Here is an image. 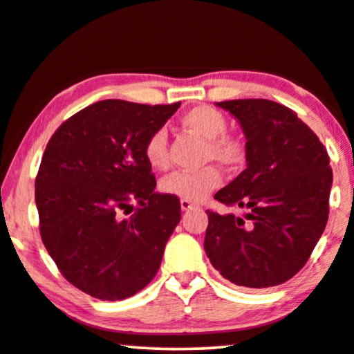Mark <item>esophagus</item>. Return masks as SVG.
<instances>
[{
  "label": "esophagus",
  "instance_id": "obj_1",
  "mask_svg": "<svg viewBox=\"0 0 354 354\" xmlns=\"http://www.w3.org/2000/svg\"><path fill=\"white\" fill-rule=\"evenodd\" d=\"M192 207H196L194 204H192L191 201H186V199H181V209L183 210H189L192 209Z\"/></svg>",
  "mask_w": 354,
  "mask_h": 354
}]
</instances>
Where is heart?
Here are the masks:
<instances>
[{
	"label": "heart",
	"instance_id": "b5f03b06",
	"mask_svg": "<svg viewBox=\"0 0 354 354\" xmlns=\"http://www.w3.org/2000/svg\"><path fill=\"white\" fill-rule=\"evenodd\" d=\"M183 129L199 136L205 140L204 162H216L225 167H238L244 163L248 155L246 142L236 134L226 133V116L212 106H196L180 118ZM144 157L150 167L163 169L169 165L167 136L163 131H153L145 140ZM223 181L221 171L215 165L196 169V171H174L163 178L160 189L165 194L180 197L191 202L204 201L212 191Z\"/></svg>",
	"mask_w": 354,
	"mask_h": 354
}]
</instances>
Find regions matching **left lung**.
I'll return each mask as SVG.
<instances>
[{
	"label": "left lung",
	"instance_id": "1",
	"mask_svg": "<svg viewBox=\"0 0 354 354\" xmlns=\"http://www.w3.org/2000/svg\"><path fill=\"white\" fill-rule=\"evenodd\" d=\"M241 122L248 168L214 196L243 216L207 210L204 249L223 279L268 288L295 277L328 220L327 149L288 106L266 98L218 102Z\"/></svg>",
	"mask_w": 354,
	"mask_h": 354
}]
</instances>
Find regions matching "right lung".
<instances>
[{"instance_id": "right-lung-1", "label": "right lung", "mask_w": 354, "mask_h": 354, "mask_svg": "<svg viewBox=\"0 0 354 354\" xmlns=\"http://www.w3.org/2000/svg\"><path fill=\"white\" fill-rule=\"evenodd\" d=\"M180 105L95 102L46 144L35 178L41 241L61 275L93 298H129L158 272L181 204L153 191L144 145Z\"/></svg>"}]
</instances>
